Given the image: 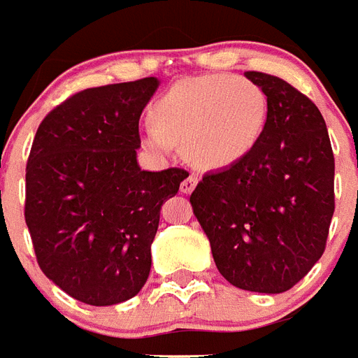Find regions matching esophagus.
<instances>
[{
	"label": "esophagus",
	"instance_id": "1",
	"mask_svg": "<svg viewBox=\"0 0 358 358\" xmlns=\"http://www.w3.org/2000/svg\"><path fill=\"white\" fill-rule=\"evenodd\" d=\"M197 181H199V179H197L196 173H190V176H188L187 179H185V181L181 182V192L182 194H190V192H192L194 188H196Z\"/></svg>",
	"mask_w": 358,
	"mask_h": 358
}]
</instances>
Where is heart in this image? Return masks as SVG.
Masks as SVG:
<instances>
[{"mask_svg": "<svg viewBox=\"0 0 358 358\" xmlns=\"http://www.w3.org/2000/svg\"><path fill=\"white\" fill-rule=\"evenodd\" d=\"M268 110L266 92L245 77H190L151 107L153 127L142 131V144L166 157L176 142H182L188 159L199 168H229L255 150Z\"/></svg>", "mask_w": 358, "mask_h": 358, "instance_id": "1", "label": "heart"}]
</instances>
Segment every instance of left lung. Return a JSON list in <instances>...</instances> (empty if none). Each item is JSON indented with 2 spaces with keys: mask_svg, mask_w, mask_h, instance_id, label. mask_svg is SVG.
<instances>
[{
  "mask_svg": "<svg viewBox=\"0 0 358 358\" xmlns=\"http://www.w3.org/2000/svg\"><path fill=\"white\" fill-rule=\"evenodd\" d=\"M270 103L244 161L208 171L190 196L214 262L233 287L281 294L324 255L334 213V157L325 120L275 76L245 71Z\"/></svg>",
  "mask_w": 358,
  "mask_h": 358,
  "instance_id": "left-lung-1",
  "label": "left lung"
}]
</instances>
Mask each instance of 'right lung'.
<instances>
[{
	"label": "right lung",
	"instance_id": "add662e5",
	"mask_svg": "<svg viewBox=\"0 0 358 358\" xmlns=\"http://www.w3.org/2000/svg\"><path fill=\"white\" fill-rule=\"evenodd\" d=\"M157 77L87 88L51 110L25 170V224L40 270L77 301L107 307L142 290L161 207L188 177L136 162Z\"/></svg>",
	"mask_w": 358,
	"mask_h": 358
}]
</instances>
